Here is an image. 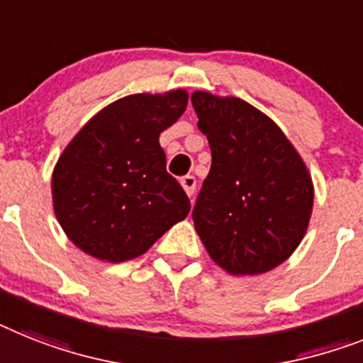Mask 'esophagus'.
I'll return each instance as SVG.
<instances>
[{"label":"esophagus","mask_w":363,"mask_h":363,"mask_svg":"<svg viewBox=\"0 0 363 363\" xmlns=\"http://www.w3.org/2000/svg\"><path fill=\"white\" fill-rule=\"evenodd\" d=\"M181 184H182V188H184V191H186L188 196H190V197L194 196V191H196V184H197L196 177H194V175L182 177Z\"/></svg>","instance_id":"1"}]
</instances>
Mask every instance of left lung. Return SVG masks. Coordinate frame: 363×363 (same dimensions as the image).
Segmentation results:
<instances>
[{
	"label": "left lung",
	"instance_id": "8db88e82",
	"mask_svg": "<svg viewBox=\"0 0 363 363\" xmlns=\"http://www.w3.org/2000/svg\"><path fill=\"white\" fill-rule=\"evenodd\" d=\"M212 166L194 206L210 258L230 275H260L291 257L306 234L313 184L275 121L238 97L191 94Z\"/></svg>",
	"mask_w": 363,
	"mask_h": 363
}]
</instances>
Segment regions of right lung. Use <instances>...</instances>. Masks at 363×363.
Returning <instances> with one entry per match:
<instances>
[{"label":"right lung","mask_w":363,"mask_h":363,"mask_svg":"<svg viewBox=\"0 0 363 363\" xmlns=\"http://www.w3.org/2000/svg\"><path fill=\"white\" fill-rule=\"evenodd\" d=\"M186 90L133 94L97 112L51 177L53 210L69 240L97 260H133L190 212L166 172L158 136L186 111Z\"/></svg>","instance_id":"obj_1"}]
</instances>
